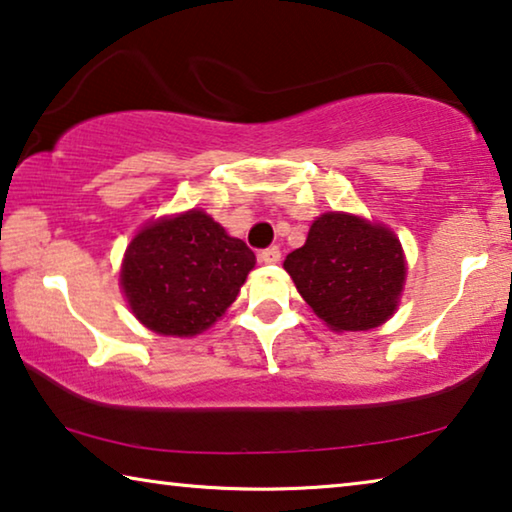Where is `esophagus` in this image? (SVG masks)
<instances>
[{
  "label": "esophagus",
  "instance_id": "1",
  "mask_svg": "<svg viewBox=\"0 0 512 512\" xmlns=\"http://www.w3.org/2000/svg\"><path fill=\"white\" fill-rule=\"evenodd\" d=\"M259 262L278 264L280 262V248L278 246H269V248L259 250Z\"/></svg>",
  "mask_w": 512,
  "mask_h": 512
}]
</instances>
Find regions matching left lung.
<instances>
[{"instance_id":"obj_1","label":"left lung","mask_w":512,"mask_h":512,"mask_svg":"<svg viewBox=\"0 0 512 512\" xmlns=\"http://www.w3.org/2000/svg\"><path fill=\"white\" fill-rule=\"evenodd\" d=\"M285 271L333 331H368L386 322L404 285L400 241L381 225L347 213H324Z\"/></svg>"}]
</instances>
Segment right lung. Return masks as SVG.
Listing matches in <instances>:
<instances>
[{
  "label": "right lung",
  "instance_id": "right-lung-1",
  "mask_svg": "<svg viewBox=\"0 0 512 512\" xmlns=\"http://www.w3.org/2000/svg\"><path fill=\"white\" fill-rule=\"evenodd\" d=\"M255 253L204 211L144 227L126 248L121 287L135 317L163 335H195L227 310Z\"/></svg>",
  "mask_w": 512,
  "mask_h": 512
}]
</instances>
